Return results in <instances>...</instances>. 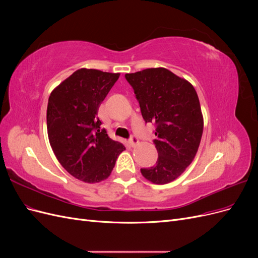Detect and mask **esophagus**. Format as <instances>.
Masks as SVG:
<instances>
[{
	"mask_svg": "<svg viewBox=\"0 0 258 258\" xmlns=\"http://www.w3.org/2000/svg\"><path fill=\"white\" fill-rule=\"evenodd\" d=\"M129 143H130V145L134 147V146H136V145H138L139 144V140H138V138L136 137V136H131V138H130V140H129Z\"/></svg>",
	"mask_w": 258,
	"mask_h": 258,
	"instance_id": "obj_1",
	"label": "esophagus"
}]
</instances>
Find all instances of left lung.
Masks as SVG:
<instances>
[{"label": "left lung", "mask_w": 258, "mask_h": 258, "mask_svg": "<svg viewBox=\"0 0 258 258\" xmlns=\"http://www.w3.org/2000/svg\"><path fill=\"white\" fill-rule=\"evenodd\" d=\"M139 101L146 122L156 126V165L141 169L154 184L174 181L197 154L204 131L198 95L194 86L165 68L145 69L124 75Z\"/></svg>", "instance_id": "1"}]
</instances>
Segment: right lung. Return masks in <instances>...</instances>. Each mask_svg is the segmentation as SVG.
I'll return each mask as SVG.
<instances>
[{
    "mask_svg": "<svg viewBox=\"0 0 258 258\" xmlns=\"http://www.w3.org/2000/svg\"><path fill=\"white\" fill-rule=\"evenodd\" d=\"M119 73L80 69L54 88L48 99L47 134L52 151L68 172L85 183L110 176L126 150L101 129L100 104Z\"/></svg>",
    "mask_w": 258,
    "mask_h": 258,
    "instance_id": "1",
    "label": "right lung"
}]
</instances>
